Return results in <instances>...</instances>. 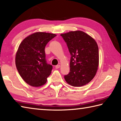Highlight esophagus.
I'll list each match as a JSON object with an SVG mask.
<instances>
[{"label":"esophagus","mask_w":121,"mask_h":121,"mask_svg":"<svg viewBox=\"0 0 121 121\" xmlns=\"http://www.w3.org/2000/svg\"><path fill=\"white\" fill-rule=\"evenodd\" d=\"M60 65H56V66H55V68H56V69H58V68H60Z\"/></svg>","instance_id":"obj_1"}]
</instances>
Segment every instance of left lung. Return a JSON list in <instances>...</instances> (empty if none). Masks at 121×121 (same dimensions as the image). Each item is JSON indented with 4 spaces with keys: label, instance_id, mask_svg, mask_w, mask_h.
<instances>
[{
    "label": "left lung",
    "instance_id": "obj_1",
    "mask_svg": "<svg viewBox=\"0 0 121 121\" xmlns=\"http://www.w3.org/2000/svg\"><path fill=\"white\" fill-rule=\"evenodd\" d=\"M71 55L70 72L66 82L74 87L85 85L94 78L99 65V47L96 41L81 30L60 34Z\"/></svg>",
    "mask_w": 121,
    "mask_h": 121
}]
</instances>
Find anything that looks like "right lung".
Listing matches in <instances>:
<instances>
[{
    "instance_id": "add662e5",
    "label": "right lung",
    "mask_w": 121,
    "mask_h": 121,
    "mask_svg": "<svg viewBox=\"0 0 121 121\" xmlns=\"http://www.w3.org/2000/svg\"><path fill=\"white\" fill-rule=\"evenodd\" d=\"M56 34L36 32L20 43L16 54L15 64L20 76L28 85L40 87L46 83L53 66L45 59V48Z\"/></svg>"
}]
</instances>
